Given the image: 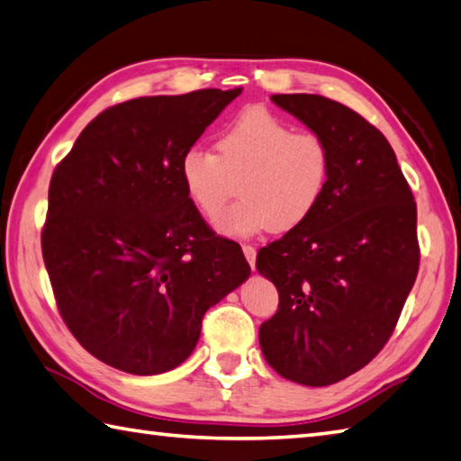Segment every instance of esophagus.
Returning a JSON list of instances; mask_svg holds the SVG:
<instances>
[{
	"label": "esophagus",
	"mask_w": 461,
	"mask_h": 461,
	"mask_svg": "<svg viewBox=\"0 0 461 461\" xmlns=\"http://www.w3.org/2000/svg\"><path fill=\"white\" fill-rule=\"evenodd\" d=\"M242 253H245V257H247V260H249V265L255 268V260H257V250H255V247L242 245Z\"/></svg>",
	"instance_id": "34e87169"
}]
</instances>
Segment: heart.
I'll return each mask as SVG.
<instances>
[{
  "label": "heart",
  "mask_w": 461,
  "mask_h": 461,
  "mask_svg": "<svg viewBox=\"0 0 461 461\" xmlns=\"http://www.w3.org/2000/svg\"><path fill=\"white\" fill-rule=\"evenodd\" d=\"M331 170L323 136L297 132L263 106L240 110L224 126L216 152L190 146L180 156L182 185L206 219L221 216L240 182L242 198L219 222L229 237L299 229L323 201Z\"/></svg>",
  "instance_id": "heart-1"
}]
</instances>
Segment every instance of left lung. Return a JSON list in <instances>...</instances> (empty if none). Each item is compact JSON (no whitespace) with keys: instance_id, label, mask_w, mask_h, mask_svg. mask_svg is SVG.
I'll list each match as a JSON object with an SVG mask.
<instances>
[{"instance_id":"left-lung-1","label":"left lung","mask_w":461,"mask_h":461,"mask_svg":"<svg viewBox=\"0 0 461 461\" xmlns=\"http://www.w3.org/2000/svg\"><path fill=\"white\" fill-rule=\"evenodd\" d=\"M271 100L325 138L333 170L311 219L258 250L279 291L258 343L281 377L323 387L392 337L420 268L418 206L387 138L357 112L317 94Z\"/></svg>"}]
</instances>
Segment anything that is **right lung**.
Listing matches in <instances>:
<instances>
[{
  "instance_id": "1",
  "label": "right lung",
  "mask_w": 461,
  "mask_h": 461,
  "mask_svg": "<svg viewBox=\"0 0 461 461\" xmlns=\"http://www.w3.org/2000/svg\"><path fill=\"white\" fill-rule=\"evenodd\" d=\"M240 92L116 104L51 175L43 263L64 323L110 367L132 375L178 367L204 312L249 279L239 242L216 237L180 178L182 152Z\"/></svg>"
}]
</instances>
